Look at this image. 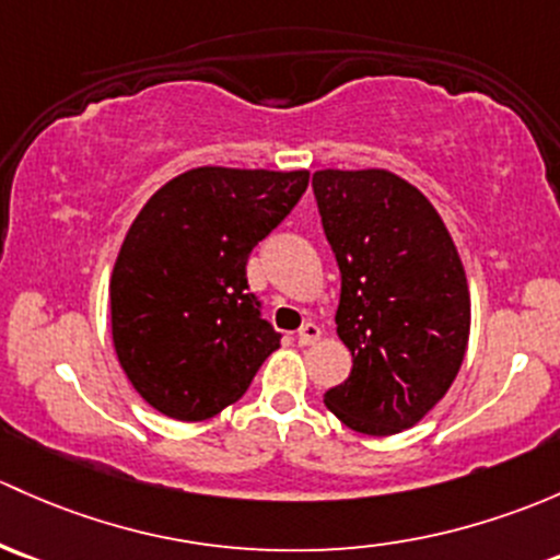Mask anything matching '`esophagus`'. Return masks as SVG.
Instances as JSON below:
<instances>
[{
    "label": "esophagus",
    "mask_w": 560,
    "mask_h": 560,
    "mask_svg": "<svg viewBox=\"0 0 560 560\" xmlns=\"http://www.w3.org/2000/svg\"><path fill=\"white\" fill-rule=\"evenodd\" d=\"M319 338H322V327L314 325V322H305V325L300 327V332H298V343L300 346H314Z\"/></svg>",
    "instance_id": "esophagus-1"
}]
</instances>
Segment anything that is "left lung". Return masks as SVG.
Here are the masks:
<instances>
[{"label":"left lung","instance_id":"left-lung-1","mask_svg":"<svg viewBox=\"0 0 560 560\" xmlns=\"http://www.w3.org/2000/svg\"><path fill=\"white\" fill-rule=\"evenodd\" d=\"M314 196L340 268L338 338L354 357L325 405L354 432L397 434L445 397L467 354L462 257L427 196L386 168H322Z\"/></svg>","mask_w":560,"mask_h":560}]
</instances>
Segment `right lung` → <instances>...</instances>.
I'll return each instance as SVG.
<instances>
[{
    "label": "right lung",
    "instance_id": "1",
    "mask_svg": "<svg viewBox=\"0 0 560 560\" xmlns=\"http://www.w3.org/2000/svg\"><path fill=\"white\" fill-rule=\"evenodd\" d=\"M305 187V168L198 166L131 222L109 279L112 346L158 413L211 419L244 397L281 346L246 292V260Z\"/></svg>",
    "mask_w": 560,
    "mask_h": 560
}]
</instances>
